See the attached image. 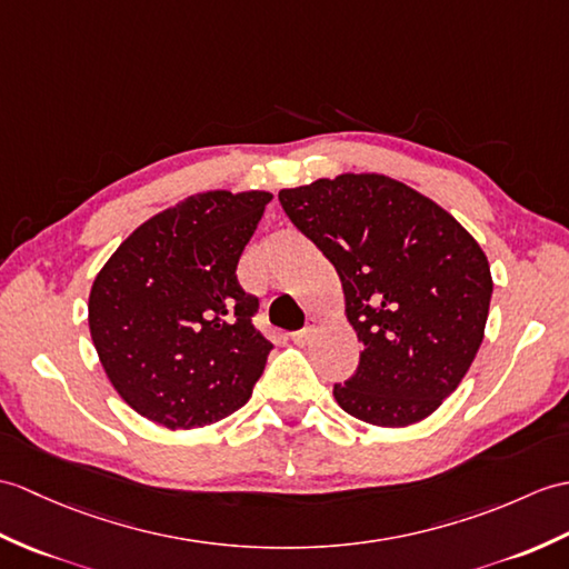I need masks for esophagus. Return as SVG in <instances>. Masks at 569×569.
Masks as SVG:
<instances>
[{"mask_svg":"<svg viewBox=\"0 0 569 569\" xmlns=\"http://www.w3.org/2000/svg\"><path fill=\"white\" fill-rule=\"evenodd\" d=\"M312 337H315V322H308L306 327L298 329V332L290 335V339H293L298 347H306V345H310Z\"/></svg>","mask_w":569,"mask_h":569,"instance_id":"1","label":"esophagus"}]
</instances>
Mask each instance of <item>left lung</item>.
Instances as JSON below:
<instances>
[{
    "mask_svg": "<svg viewBox=\"0 0 569 569\" xmlns=\"http://www.w3.org/2000/svg\"><path fill=\"white\" fill-rule=\"evenodd\" d=\"M290 222L335 263L361 341L339 407L376 427H407L451 395L482 345L490 263L441 206L380 174L283 189Z\"/></svg>",
    "mask_w": 569,
    "mask_h": 569,
    "instance_id": "1",
    "label": "left lung"
}]
</instances>
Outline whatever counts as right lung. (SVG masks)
I'll list each match as a JSON object with an SVG mask.
<instances>
[{
	"label": "right lung",
	"mask_w": 569,
	"mask_h": 569,
	"mask_svg": "<svg viewBox=\"0 0 569 569\" xmlns=\"http://www.w3.org/2000/svg\"><path fill=\"white\" fill-rule=\"evenodd\" d=\"M267 191H208L142 222L99 271L89 329L118 395L167 429L213 425L252 398L271 341L237 281Z\"/></svg>",
	"instance_id": "obj_1"
}]
</instances>
